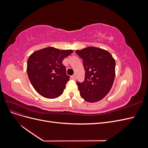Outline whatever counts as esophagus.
<instances>
[{
  "instance_id": "esophagus-1",
  "label": "esophagus",
  "mask_w": 148,
  "mask_h": 148,
  "mask_svg": "<svg viewBox=\"0 0 148 148\" xmlns=\"http://www.w3.org/2000/svg\"><path fill=\"white\" fill-rule=\"evenodd\" d=\"M71 79H72L73 80H75V79H76V77H75V75L71 76Z\"/></svg>"
}]
</instances>
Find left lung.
Listing matches in <instances>:
<instances>
[{
  "instance_id": "1",
  "label": "left lung",
  "mask_w": 148,
  "mask_h": 148,
  "mask_svg": "<svg viewBox=\"0 0 148 148\" xmlns=\"http://www.w3.org/2000/svg\"><path fill=\"white\" fill-rule=\"evenodd\" d=\"M76 53L83 60L85 77L83 83L77 82L80 96L89 102L102 99L110 91L115 75V62L104 49L88 47Z\"/></svg>"
}]
</instances>
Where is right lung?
I'll return each mask as SVG.
<instances>
[{
	"label": "right lung",
	"mask_w": 148,
	"mask_h": 148,
	"mask_svg": "<svg viewBox=\"0 0 148 148\" xmlns=\"http://www.w3.org/2000/svg\"><path fill=\"white\" fill-rule=\"evenodd\" d=\"M72 50H59L48 47L34 52L28 59L29 81L40 95L54 99L62 95L70 77L62 61Z\"/></svg>",
	"instance_id": "add662e5"
}]
</instances>
